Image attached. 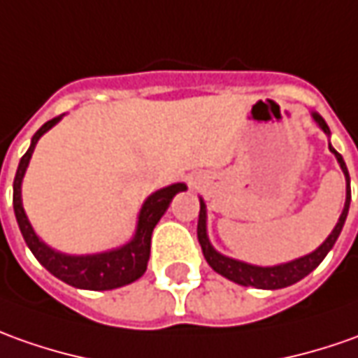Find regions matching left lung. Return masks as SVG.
<instances>
[{
	"label": "left lung",
	"mask_w": 358,
	"mask_h": 358,
	"mask_svg": "<svg viewBox=\"0 0 358 358\" xmlns=\"http://www.w3.org/2000/svg\"><path fill=\"white\" fill-rule=\"evenodd\" d=\"M312 117L320 125L323 133L329 137L331 131L327 127L325 119L320 113H315V111H312ZM329 150L335 155V159L339 162L343 174H345V182H347L345 206H343L339 221H337V225L329 233V237L323 241L322 245L313 250V252L303 255L300 259H294L290 262H282V264H274V266H257V264H249V262L237 261V259H231V257L221 255L220 250L213 249V245L210 243V237H208V208H206V201L199 198L198 241L199 245H201L206 261H208V264H210L213 271L221 274V276H225L227 280L241 284V286H252V288H259V290H278V288H286V286H292V284L300 282L301 278H306L310 272L315 271L320 266V262L327 257V252L333 249L337 237L341 235L343 225H345V220H347V213H349V206H351V178H349L347 164H345L341 155L331 145H329Z\"/></svg>",
	"instance_id": "left-lung-1"
}]
</instances>
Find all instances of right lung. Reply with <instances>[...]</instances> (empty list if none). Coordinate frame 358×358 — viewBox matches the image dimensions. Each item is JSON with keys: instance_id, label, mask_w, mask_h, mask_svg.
Listing matches in <instances>:
<instances>
[{"instance_id": "obj_1", "label": "right lung", "mask_w": 358, "mask_h": 358, "mask_svg": "<svg viewBox=\"0 0 358 358\" xmlns=\"http://www.w3.org/2000/svg\"><path fill=\"white\" fill-rule=\"evenodd\" d=\"M60 119L62 115L50 119L36 131L31 138V147L17 166L15 180H13V210H15L21 235L25 239L27 247L35 255L36 261L41 262L52 276H57L58 280L66 282L80 290H113V288L127 286L131 282L138 280L147 271L152 229L157 227L164 211L169 210L172 198L178 192L186 189V184L178 182V184H170L166 188L152 192L138 211L135 235L117 249L94 252V255H66V252L55 250L36 235L31 221L27 217L25 210H23V199H21V184H23L29 160L33 157V150H35L38 138L43 137L46 131L55 127Z\"/></svg>"}]
</instances>
